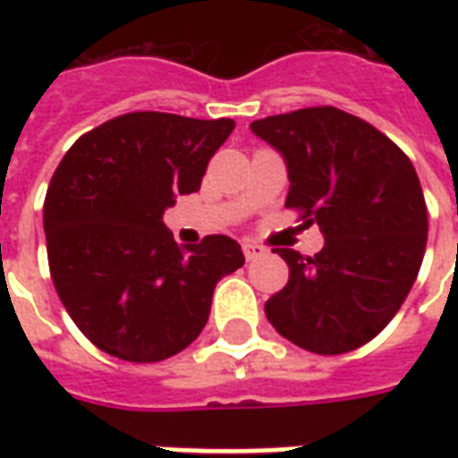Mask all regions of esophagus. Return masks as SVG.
Masks as SVG:
<instances>
[{
	"mask_svg": "<svg viewBox=\"0 0 458 458\" xmlns=\"http://www.w3.org/2000/svg\"><path fill=\"white\" fill-rule=\"evenodd\" d=\"M242 252H245V259H258L265 255V248L255 242H242Z\"/></svg>",
	"mask_w": 458,
	"mask_h": 458,
	"instance_id": "obj_1",
	"label": "esophagus"
}]
</instances>
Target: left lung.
<instances>
[{"label": "left lung", "instance_id": "1", "mask_svg": "<svg viewBox=\"0 0 458 458\" xmlns=\"http://www.w3.org/2000/svg\"><path fill=\"white\" fill-rule=\"evenodd\" d=\"M250 130L284 159L289 208L324 233L314 258L275 250L289 282L265 304L269 324L311 353L360 348L390 324L422 265L427 206L412 161L338 107L272 114Z\"/></svg>", "mask_w": 458, "mask_h": 458}]
</instances>
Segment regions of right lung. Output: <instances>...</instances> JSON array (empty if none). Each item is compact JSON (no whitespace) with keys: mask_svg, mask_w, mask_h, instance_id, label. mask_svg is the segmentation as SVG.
I'll use <instances>...</instances> for the list:
<instances>
[{"mask_svg":"<svg viewBox=\"0 0 458 458\" xmlns=\"http://www.w3.org/2000/svg\"><path fill=\"white\" fill-rule=\"evenodd\" d=\"M235 122L130 113L75 141L44 203L55 292L100 351L157 363L208 324L213 289L245 265L228 235L179 248L164 210L200 189Z\"/></svg>","mask_w":458,"mask_h":458,"instance_id":"obj_1","label":"right lung"}]
</instances>
